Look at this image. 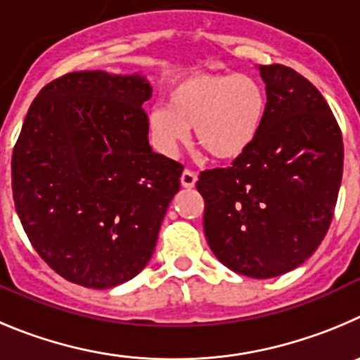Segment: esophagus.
Returning <instances> with one entry per match:
<instances>
[{"label": "esophagus", "instance_id": "obj_1", "mask_svg": "<svg viewBox=\"0 0 360 360\" xmlns=\"http://www.w3.org/2000/svg\"><path fill=\"white\" fill-rule=\"evenodd\" d=\"M197 183V174L192 172V170H184L183 176H181V184L184 188H193Z\"/></svg>", "mask_w": 360, "mask_h": 360}]
</instances>
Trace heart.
<instances>
[{"label":"heart","instance_id":"1","mask_svg":"<svg viewBox=\"0 0 360 360\" xmlns=\"http://www.w3.org/2000/svg\"><path fill=\"white\" fill-rule=\"evenodd\" d=\"M267 115V95L245 73H199L181 79L167 93V105L148 111L158 147L174 154L190 138L213 160L240 158L257 140Z\"/></svg>","mask_w":360,"mask_h":360}]
</instances>
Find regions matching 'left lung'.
Returning a JSON list of instances; mask_svg holds the SVG:
<instances>
[{
    "label": "left lung",
    "instance_id": "left-lung-1",
    "mask_svg": "<svg viewBox=\"0 0 360 360\" xmlns=\"http://www.w3.org/2000/svg\"><path fill=\"white\" fill-rule=\"evenodd\" d=\"M267 115L251 147L228 168L200 172L204 235L228 269L274 278L319 248L342 179V136L328 103L300 73L258 66Z\"/></svg>",
    "mask_w": 360,
    "mask_h": 360
}]
</instances>
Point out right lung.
I'll return each instance as SVG.
<instances>
[{
    "instance_id": "add662e5",
    "label": "right lung",
    "mask_w": 360,
    "mask_h": 360,
    "mask_svg": "<svg viewBox=\"0 0 360 360\" xmlns=\"http://www.w3.org/2000/svg\"><path fill=\"white\" fill-rule=\"evenodd\" d=\"M140 73H68L39 91L12 154L15 212L55 273L89 289L150 260L183 165L148 145Z\"/></svg>"
}]
</instances>
